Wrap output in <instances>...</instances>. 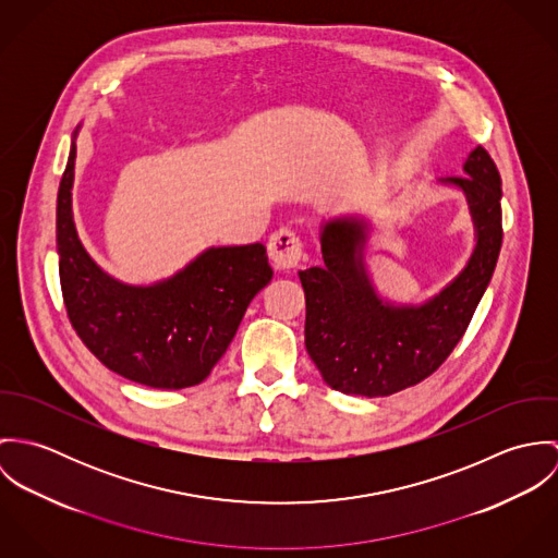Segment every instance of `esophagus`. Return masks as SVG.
I'll use <instances>...</instances> for the list:
<instances>
[{
	"instance_id": "esophagus-1",
	"label": "esophagus",
	"mask_w": 558,
	"mask_h": 558,
	"mask_svg": "<svg viewBox=\"0 0 558 558\" xmlns=\"http://www.w3.org/2000/svg\"><path fill=\"white\" fill-rule=\"evenodd\" d=\"M268 257L281 270L296 268L303 259V240L296 232L281 228L268 240Z\"/></svg>"
}]
</instances>
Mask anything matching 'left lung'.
<instances>
[{"label":"left lung","instance_id":"obj_1","mask_svg":"<svg viewBox=\"0 0 558 558\" xmlns=\"http://www.w3.org/2000/svg\"><path fill=\"white\" fill-rule=\"evenodd\" d=\"M438 184L464 193L475 246L464 268L418 305L383 299L365 266L374 223L339 215L319 226L322 266L299 270L305 345L324 383L345 396L385 398L434 374L462 339L492 279L502 244L500 173L477 146L464 175Z\"/></svg>","mask_w":558,"mask_h":558}]
</instances>
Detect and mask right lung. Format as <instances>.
Returning <instances> with one entry per match:
<instances>
[{"label": "right lung", "instance_id": "right-lung-1", "mask_svg": "<svg viewBox=\"0 0 558 558\" xmlns=\"http://www.w3.org/2000/svg\"><path fill=\"white\" fill-rule=\"evenodd\" d=\"M58 191L60 281L81 341L111 372L153 387L184 389L208 378L248 303L272 279L262 242L208 246L148 286L105 272L83 246L73 217L77 135Z\"/></svg>", "mask_w": 558, "mask_h": 558}]
</instances>
